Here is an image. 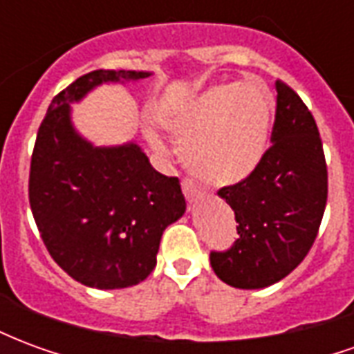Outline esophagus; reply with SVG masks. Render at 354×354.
<instances>
[{"mask_svg": "<svg viewBox=\"0 0 354 354\" xmlns=\"http://www.w3.org/2000/svg\"><path fill=\"white\" fill-rule=\"evenodd\" d=\"M182 192H184L185 199L187 201H193L195 197H199L201 195L199 187L193 184L192 180H187V178H185V180H182Z\"/></svg>", "mask_w": 354, "mask_h": 354, "instance_id": "34e87169", "label": "esophagus"}]
</instances>
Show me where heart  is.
<instances>
[{
	"label": "heart",
	"mask_w": 354,
	"mask_h": 354,
	"mask_svg": "<svg viewBox=\"0 0 354 354\" xmlns=\"http://www.w3.org/2000/svg\"><path fill=\"white\" fill-rule=\"evenodd\" d=\"M161 123L182 140L185 167L203 182L233 185L252 176L267 151L271 98L254 83L216 85L182 106L167 109ZM149 146L165 153V140L147 127Z\"/></svg>",
	"instance_id": "1"
}]
</instances>
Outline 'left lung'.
<instances>
[{
	"label": "left lung",
	"instance_id": "left-lung-1",
	"mask_svg": "<svg viewBox=\"0 0 354 354\" xmlns=\"http://www.w3.org/2000/svg\"><path fill=\"white\" fill-rule=\"evenodd\" d=\"M277 113L269 147L252 176L218 195L235 212L239 239L210 252L225 284L271 286L296 269L319 233L328 199V170L319 129L304 100L277 80Z\"/></svg>",
	"mask_w": 354,
	"mask_h": 354
}]
</instances>
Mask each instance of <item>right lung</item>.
I'll return each instance as SVG.
<instances>
[{"mask_svg":"<svg viewBox=\"0 0 354 354\" xmlns=\"http://www.w3.org/2000/svg\"><path fill=\"white\" fill-rule=\"evenodd\" d=\"M149 72L94 70L50 102L30 165V207L50 258L85 286H134L153 271L162 231L185 212L178 178L149 165L134 142L98 147L75 131L72 102L102 83Z\"/></svg>","mask_w":354,"mask_h":354,"instance_id":"obj_1","label":"right lung"}]
</instances>
